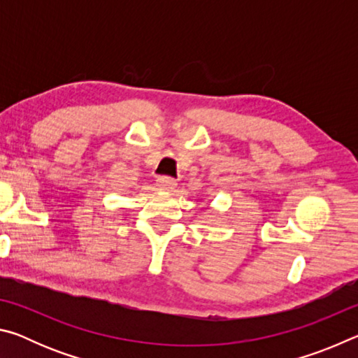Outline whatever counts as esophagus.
<instances>
[{
	"instance_id": "34e87169",
	"label": "esophagus",
	"mask_w": 358,
	"mask_h": 358,
	"mask_svg": "<svg viewBox=\"0 0 358 358\" xmlns=\"http://www.w3.org/2000/svg\"><path fill=\"white\" fill-rule=\"evenodd\" d=\"M156 186L161 191H173L177 187V181L169 177H159L156 180Z\"/></svg>"
}]
</instances>
